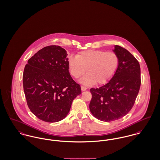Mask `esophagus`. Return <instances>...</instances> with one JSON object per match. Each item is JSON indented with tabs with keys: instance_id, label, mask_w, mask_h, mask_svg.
<instances>
[{
	"instance_id": "esophagus-1",
	"label": "esophagus",
	"mask_w": 160,
	"mask_h": 160,
	"mask_svg": "<svg viewBox=\"0 0 160 160\" xmlns=\"http://www.w3.org/2000/svg\"><path fill=\"white\" fill-rule=\"evenodd\" d=\"M86 89H87V88H86V87H85V86H81V89H82V91H86Z\"/></svg>"
}]
</instances>
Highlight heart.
Masks as SVG:
<instances>
[{"mask_svg":"<svg viewBox=\"0 0 160 160\" xmlns=\"http://www.w3.org/2000/svg\"><path fill=\"white\" fill-rule=\"evenodd\" d=\"M70 74L77 79L86 72L80 82L86 86L102 85L108 83L116 73L119 58L112 52L90 50L78 53L77 57L69 56L68 60Z\"/></svg>","mask_w":160,"mask_h":160,"instance_id":"1","label":"heart"}]
</instances>
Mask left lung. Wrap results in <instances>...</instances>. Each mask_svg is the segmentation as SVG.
I'll return each instance as SVG.
<instances>
[{"mask_svg": "<svg viewBox=\"0 0 160 160\" xmlns=\"http://www.w3.org/2000/svg\"><path fill=\"white\" fill-rule=\"evenodd\" d=\"M112 51L119 58L116 73L108 83L90 89V111L105 122L119 119L131 110L141 85L140 66L134 56L119 46H114Z\"/></svg>", "mask_w": 160, "mask_h": 160, "instance_id": "left-lung-1", "label": "left lung"}]
</instances>
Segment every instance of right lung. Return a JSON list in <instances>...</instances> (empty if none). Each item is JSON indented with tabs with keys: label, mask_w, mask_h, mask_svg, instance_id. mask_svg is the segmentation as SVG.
Masks as SVG:
<instances>
[{
	"label": "right lung",
	"mask_w": 160,
	"mask_h": 160,
	"mask_svg": "<svg viewBox=\"0 0 160 160\" xmlns=\"http://www.w3.org/2000/svg\"><path fill=\"white\" fill-rule=\"evenodd\" d=\"M66 50L49 46L39 50L25 66L23 87L27 105L39 119L62 121L69 113L80 86L69 74Z\"/></svg>",
	"instance_id": "obj_1"
}]
</instances>
